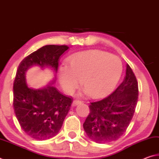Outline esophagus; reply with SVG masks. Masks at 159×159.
<instances>
[{
	"label": "esophagus",
	"mask_w": 159,
	"mask_h": 159,
	"mask_svg": "<svg viewBox=\"0 0 159 159\" xmlns=\"http://www.w3.org/2000/svg\"><path fill=\"white\" fill-rule=\"evenodd\" d=\"M81 103H82V101L79 100V99H75V100H74L73 103H72V106H76L78 104H81Z\"/></svg>",
	"instance_id": "obj_1"
}]
</instances>
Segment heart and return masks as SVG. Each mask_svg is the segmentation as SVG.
I'll return each instance as SVG.
<instances>
[{"label":"heart","instance_id":"heart-1","mask_svg":"<svg viewBox=\"0 0 159 159\" xmlns=\"http://www.w3.org/2000/svg\"><path fill=\"white\" fill-rule=\"evenodd\" d=\"M122 70V62L117 56L92 50L70 57L67 66H60L59 80L64 92L70 94L79 87L81 78L85 93L93 98H102L114 89Z\"/></svg>","mask_w":159,"mask_h":159}]
</instances>
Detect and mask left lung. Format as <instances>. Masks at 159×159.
I'll return each instance as SVG.
<instances>
[{
    "mask_svg": "<svg viewBox=\"0 0 159 159\" xmlns=\"http://www.w3.org/2000/svg\"><path fill=\"white\" fill-rule=\"evenodd\" d=\"M138 92L136 77L127 64L124 79L114 92L89 105L90 114L83 123L88 138L97 143H107L120 138L133 118Z\"/></svg>",
    "mask_w": 159,
    "mask_h": 159,
    "instance_id": "obj_1",
    "label": "left lung"
}]
</instances>
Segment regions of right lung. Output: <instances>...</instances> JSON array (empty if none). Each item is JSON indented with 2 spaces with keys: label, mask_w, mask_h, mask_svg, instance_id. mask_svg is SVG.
I'll use <instances>...</instances> for the list:
<instances>
[{
  "label": "right lung",
  "mask_w": 159,
  "mask_h": 159,
  "mask_svg": "<svg viewBox=\"0 0 159 159\" xmlns=\"http://www.w3.org/2000/svg\"><path fill=\"white\" fill-rule=\"evenodd\" d=\"M69 49L66 45H48L32 52L21 61L13 84V106L21 128L31 138L45 140L60 130L73 99L61 94L52 84L43 88L29 86L26 72L32 66L50 67L57 73L59 59Z\"/></svg>",
  "instance_id": "right-lung-1"
}]
</instances>
